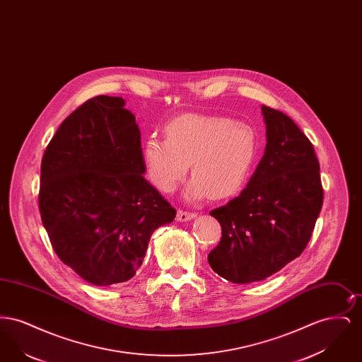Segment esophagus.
Segmentation results:
<instances>
[{
    "label": "esophagus",
    "instance_id": "esophagus-1",
    "mask_svg": "<svg viewBox=\"0 0 362 362\" xmlns=\"http://www.w3.org/2000/svg\"><path fill=\"white\" fill-rule=\"evenodd\" d=\"M195 217H197V214L194 211H186V210H177V214H176V220L180 221V223L189 221V220H192Z\"/></svg>",
    "mask_w": 362,
    "mask_h": 362
}]
</instances>
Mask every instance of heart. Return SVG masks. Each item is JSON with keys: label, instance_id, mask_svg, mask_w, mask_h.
I'll return each mask as SVG.
<instances>
[{"label": "heart", "instance_id": "obj_1", "mask_svg": "<svg viewBox=\"0 0 362 362\" xmlns=\"http://www.w3.org/2000/svg\"><path fill=\"white\" fill-rule=\"evenodd\" d=\"M144 163L156 189L173 192L191 171L186 199L210 195L225 199L240 192L257 157L255 132L240 122L216 115H182L142 146Z\"/></svg>", "mask_w": 362, "mask_h": 362}]
</instances>
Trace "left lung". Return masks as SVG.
I'll use <instances>...</instances> for the list:
<instances>
[{"label":"left lung","mask_w":362,"mask_h":362,"mask_svg":"<svg viewBox=\"0 0 362 362\" xmlns=\"http://www.w3.org/2000/svg\"><path fill=\"white\" fill-rule=\"evenodd\" d=\"M266 149L240 195L210 211L223 230L207 255L233 284L263 281L300 257L323 205L319 160L310 139L284 112L262 105Z\"/></svg>","instance_id":"obj_1"}]
</instances>
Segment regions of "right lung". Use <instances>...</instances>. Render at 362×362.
I'll return each instance as SVG.
<instances>
[{
  "label": "right lung",
  "mask_w": 362,
  "mask_h": 362,
  "mask_svg": "<svg viewBox=\"0 0 362 362\" xmlns=\"http://www.w3.org/2000/svg\"><path fill=\"white\" fill-rule=\"evenodd\" d=\"M115 96L76 108L49 142L40 165L39 211L52 248L96 286L136 276L158 226L176 210L144 177L136 117Z\"/></svg>",
  "instance_id": "1"
}]
</instances>
